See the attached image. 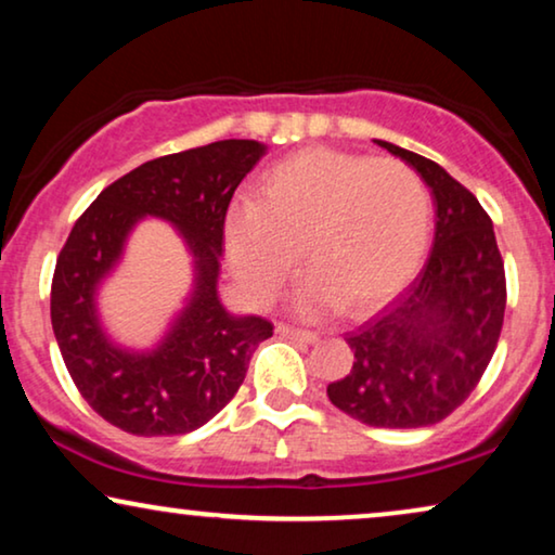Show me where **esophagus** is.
<instances>
[{"label":"esophagus","instance_id":"obj_1","mask_svg":"<svg viewBox=\"0 0 555 555\" xmlns=\"http://www.w3.org/2000/svg\"><path fill=\"white\" fill-rule=\"evenodd\" d=\"M278 333L285 338H293V340H300V344H315L318 336L313 331H302V328H295V325H287V323H280L278 325Z\"/></svg>","mask_w":555,"mask_h":555}]
</instances>
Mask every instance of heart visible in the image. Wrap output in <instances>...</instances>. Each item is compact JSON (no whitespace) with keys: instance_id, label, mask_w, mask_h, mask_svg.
<instances>
[{"instance_id":"heart-1","label":"heart","mask_w":555,"mask_h":555,"mask_svg":"<svg viewBox=\"0 0 555 555\" xmlns=\"http://www.w3.org/2000/svg\"><path fill=\"white\" fill-rule=\"evenodd\" d=\"M431 199L412 166L333 149H302L262 177L260 199L227 211L232 275L257 302L275 298L306 247L313 268L298 308L340 300L348 313L382 306L427 253Z\"/></svg>"}]
</instances>
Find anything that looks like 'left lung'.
<instances>
[{"instance_id": "obj_1", "label": "left lung", "mask_w": 555, "mask_h": 555, "mask_svg": "<svg viewBox=\"0 0 555 555\" xmlns=\"http://www.w3.org/2000/svg\"><path fill=\"white\" fill-rule=\"evenodd\" d=\"M424 179L435 247L414 283L346 336L353 366L328 384L333 406L369 427L442 422L480 382L505 315V268L488 211L442 166L374 139Z\"/></svg>"}]
</instances>
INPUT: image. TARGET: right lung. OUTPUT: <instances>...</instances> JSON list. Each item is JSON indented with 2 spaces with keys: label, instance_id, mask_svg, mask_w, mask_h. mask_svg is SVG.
<instances>
[{
  "label": "right lung",
  "instance_id": "right-lung-1",
  "mask_svg": "<svg viewBox=\"0 0 555 555\" xmlns=\"http://www.w3.org/2000/svg\"><path fill=\"white\" fill-rule=\"evenodd\" d=\"M264 151L230 139L154 158L105 186L75 222L52 275V331L82 399L113 427L139 437L199 429L230 404L255 348L272 336L270 321L230 313L217 291L227 207ZM146 216L182 234L195 280L163 340L135 352L107 336L96 293Z\"/></svg>",
  "mask_w": 555,
  "mask_h": 555
}]
</instances>
